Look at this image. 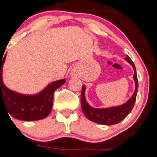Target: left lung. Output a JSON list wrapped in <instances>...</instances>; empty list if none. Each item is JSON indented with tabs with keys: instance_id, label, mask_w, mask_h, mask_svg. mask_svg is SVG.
I'll return each mask as SVG.
<instances>
[{
	"instance_id": "left-lung-1",
	"label": "left lung",
	"mask_w": 157,
	"mask_h": 157,
	"mask_svg": "<svg viewBox=\"0 0 157 157\" xmlns=\"http://www.w3.org/2000/svg\"><path fill=\"white\" fill-rule=\"evenodd\" d=\"M125 59L132 66L133 69H134L133 78L136 82V90H135L132 96L126 103L121 105V106L112 107V108H94L90 107L86 101L85 96H84L85 87H82L81 97H80L81 108L85 116L90 121L98 123L101 125H115L117 123L122 121L132 110L135 105V101H136L137 91H138V79H137L136 67H135L132 60L128 56H127V57H125Z\"/></svg>"
}]
</instances>
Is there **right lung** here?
I'll list each match as a JSON object with an SVG mask.
<instances>
[{
	"label": "right lung",
	"instance_id": "1",
	"mask_svg": "<svg viewBox=\"0 0 157 157\" xmlns=\"http://www.w3.org/2000/svg\"><path fill=\"white\" fill-rule=\"evenodd\" d=\"M5 57L4 55V58H0V107L4 105L10 115L22 121H36L48 116L52 109L54 92L66 80L53 82L36 95L16 93L7 88L3 83L1 74Z\"/></svg>",
	"mask_w": 157,
	"mask_h": 157
}]
</instances>
